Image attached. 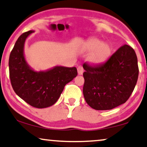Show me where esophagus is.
Wrapping results in <instances>:
<instances>
[{
    "label": "esophagus",
    "instance_id": "obj_1",
    "mask_svg": "<svg viewBox=\"0 0 147 147\" xmlns=\"http://www.w3.org/2000/svg\"><path fill=\"white\" fill-rule=\"evenodd\" d=\"M77 71H78V75H82V74H83V73H84V69H83L82 67H81V66L78 67Z\"/></svg>",
    "mask_w": 147,
    "mask_h": 147
}]
</instances>
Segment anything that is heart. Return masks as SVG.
<instances>
[{
    "mask_svg": "<svg viewBox=\"0 0 147 147\" xmlns=\"http://www.w3.org/2000/svg\"><path fill=\"white\" fill-rule=\"evenodd\" d=\"M84 51L90 52L87 57L88 62L92 65H98L106 62L110 57L112 53V47L108 43L93 38L86 43Z\"/></svg>",
    "mask_w": 147,
    "mask_h": 147,
    "instance_id": "heart-1",
    "label": "heart"
}]
</instances>
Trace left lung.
<instances>
[{"label":"left lung","instance_id":"left-lung-1","mask_svg":"<svg viewBox=\"0 0 147 147\" xmlns=\"http://www.w3.org/2000/svg\"><path fill=\"white\" fill-rule=\"evenodd\" d=\"M83 94L96 110H108L124 104L130 97L139 76L134 49L124 45L105 63L90 66L84 63Z\"/></svg>","mask_w":147,"mask_h":147}]
</instances>
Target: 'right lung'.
Listing matches in <instances>:
<instances>
[{
	"label": "right lung",
	"instance_id": "right-lung-1",
	"mask_svg": "<svg viewBox=\"0 0 147 147\" xmlns=\"http://www.w3.org/2000/svg\"><path fill=\"white\" fill-rule=\"evenodd\" d=\"M30 30L19 37L9 57L11 84L16 94L37 108L51 106L57 101L67 83L77 76L76 67L55 66L46 71H36L28 65L24 44Z\"/></svg>",
	"mask_w": 147,
	"mask_h": 147
}]
</instances>
